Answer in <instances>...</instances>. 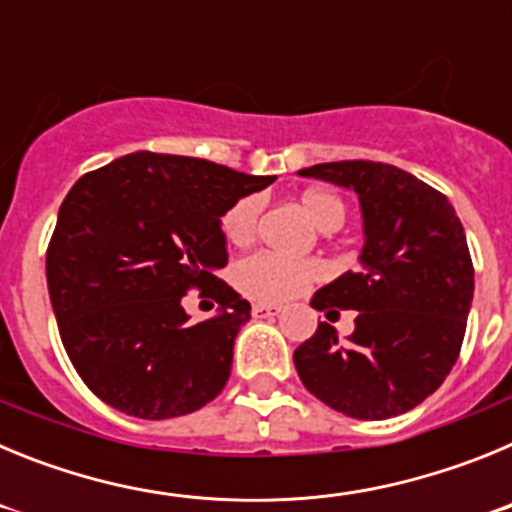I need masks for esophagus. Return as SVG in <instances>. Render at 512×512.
<instances>
[{
  "mask_svg": "<svg viewBox=\"0 0 512 512\" xmlns=\"http://www.w3.org/2000/svg\"><path fill=\"white\" fill-rule=\"evenodd\" d=\"M279 312H282V307H279V305H266V302H256V305L251 307L253 318H277Z\"/></svg>",
  "mask_w": 512,
  "mask_h": 512,
  "instance_id": "esophagus-1",
  "label": "esophagus"
}]
</instances>
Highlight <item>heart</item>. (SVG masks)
<instances>
[{
  "label": "heart",
  "mask_w": 512,
  "mask_h": 512,
  "mask_svg": "<svg viewBox=\"0 0 512 512\" xmlns=\"http://www.w3.org/2000/svg\"><path fill=\"white\" fill-rule=\"evenodd\" d=\"M300 207L320 233H336L346 223V202L328 189H307ZM261 220V200L248 194L235 200L220 217V230L233 246H246L256 238ZM323 277V266L315 259H284L277 253L259 251L241 259L233 269L235 287L251 300L284 302L305 292L312 282Z\"/></svg>",
  "instance_id": "heart-1"
}]
</instances>
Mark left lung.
I'll return each instance as SVG.
<instances>
[{
	"label": "left lung",
	"instance_id": "1",
	"mask_svg": "<svg viewBox=\"0 0 512 512\" xmlns=\"http://www.w3.org/2000/svg\"><path fill=\"white\" fill-rule=\"evenodd\" d=\"M302 176L351 187L364 212L361 271L312 297L328 312L357 310L346 344L329 323L295 351L302 384L359 420L408 413L438 390L459 359L474 295L467 235L446 194L379 161H333Z\"/></svg>",
	"mask_w": 512,
	"mask_h": 512
}]
</instances>
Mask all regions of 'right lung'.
<instances>
[{
  "label": "right lung",
  "mask_w": 512,
  "mask_h": 512,
  "mask_svg": "<svg viewBox=\"0 0 512 512\" xmlns=\"http://www.w3.org/2000/svg\"><path fill=\"white\" fill-rule=\"evenodd\" d=\"M271 182L205 158L138 151L71 187L45 277L63 348L99 400L164 420L223 392L251 305L215 277L228 264L220 215ZM189 291L215 299L221 312L187 324L181 297Z\"/></svg>",
  "instance_id": "1"
}]
</instances>
